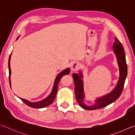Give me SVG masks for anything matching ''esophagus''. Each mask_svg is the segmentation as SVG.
Here are the masks:
<instances>
[{"mask_svg": "<svg viewBox=\"0 0 135 135\" xmlns=\"http://www.w3.org/2000/svg\"><path fill=\"white\" fill-rule=\"evenodd\" d=\"M80 66H80L79 63L77 62H74L71 65V70L72 71H76V70H78L79 69Z\"/></svg>", "mask_w": 135, "mask_h": 135, "instance_id": "34e87169", "label": "esophagus"}]
</instances>
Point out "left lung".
<instances>
[{
	"label": "left lung",
	"mask_w": 135,
	"mask_h": 135,
	"mask_svg": "<svg viewBox=\"0 0 135 135\" xmlns=\"http://www.w3.org/2000/svg\"><path fill=\"white\" fill-rule=\"evenodd\" d=\"M113 49L116 56L118 66L119 68V81L117 82V85L112 91L107 95L97 99L94 105L91 106L86 105L84 102L85 94L84 91V82L82 79V78H83L82 73L79 71V74L74 73L72 75L75 84V93L76 99L79 105L84 109L94 110L105 107L114 102L122 94L127 74V68L124 48L116 37L115 38V42L113 44Z\"/></svg>",
	"instance_id": "obj_1"
}]
</instances>
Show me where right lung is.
<instances>
[{
	"label": "right lung",
	"mask_w": 135,
	"mask_h": 135,
	"mask_svg": "<svg viewBox=\"0 0 135 135\" xmlns=\"http://www.w3.org/2000/svg\"><path fill=\"white\" fill-rule=\"evenodd\" d=\"M19 37L17 38H18ZM16 39V40H17ZM11 56H9V61H8V68H9V84H10V86L11 87V66H10V61H11ZM70 73V69L69 68H67L65 70H63L62 72H60V74H58L57 76H56L55 81H54V85L53 87V89H52L51 93L44 100L42 101H38V102H35V103H31L28 101L27 100H25V99L20 98L21 100H22L23 103H24L26 105H27L29 107H31L32 108H44L47 107L49 105H50L53 102L54 100H55L56 96L57 93V89H58V85L59 82H60V80L61 79V78L63 76H65L66 75H68Z\"/></svg>",
	"instance_id": "right-lung-1"
}]
</instances>
